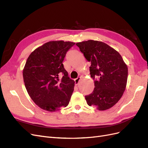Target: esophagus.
<instances>
[{
  "label": "esophagus",
  "mask_w": 148,
  "mask_h": 148,
  "mask_svg": "<svg viewBox=\"0 0 148 148\" xmlns=\"http://www.w3.org/2000/svg\"><path fill=\"white\" fill-rule=\"evenodd\" d=\"M80 79H81V77H78L77 78H76V79H75V84H78V83H79V81H80Z\"/></svg>",
  "instance_id": "1"
}]
</instances>
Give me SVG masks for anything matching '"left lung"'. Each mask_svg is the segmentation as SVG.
<instances>
[{
  "mask_svg": "<svg viewBox=\"0 0 148 148\" xmlns=\"http://www.w3.org/2000/svg\"><path fill=\"white\" fill-rule=\"evenodd\" d=\"M88 62L95 83L91 94L85 96L89 106L105 110L122 97L127 86L128 67L120 53L107 44L88 40L76 44Z\"/></svg>",
  "mask_w": 148,
  "mask_h": 148,
  "instance_id": "obj_1",
  "label": "left lung"
}]
</instances>
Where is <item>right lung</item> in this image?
Listing matches in <instances>:
<instances>
[{
    "label": "right lung",
    "mask_w": 148,
    "mask_h": 148,
    "mask_svg": "<svg viewBox=\"0 0 148 148\" xmlns=\"http://www.w3.org/2000/svg\"><path fill=\"white\" fill-rule=\"evenodd\" d=\"M75 44L47 42L31 52L26 60L23 70L26 89L31 99L43 110L55 112L69 104L75 82L69 77L62 62Z\"/></svg>",
    "instance_id": "1"
}]
</instances>
